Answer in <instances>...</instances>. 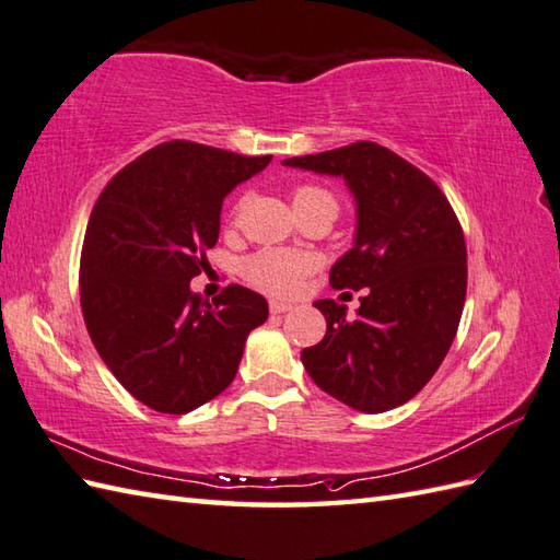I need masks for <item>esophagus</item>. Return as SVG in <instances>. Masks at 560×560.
<instances>
[{
  "mask_svg": "<svg viewBox=\"0 0 560 560\" xmlns=\"http://www.w3.org/2000/svg\"><path fill=\"white\" fill-rule=\"evenodd\" d=\"M269 311H271L273 315L289 313V311H293V303H287V301H277V299H271V301H269Z\"/></svg>",
  "mask_w": 560,
  "mask_h": 560,
  "instance_id": "esophagus-1",
  "label": "esophagus"
}]
</instances>
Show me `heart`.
<instances>
[{"label":"heart","instance_id":"b5f03b06","mask_svg":"<svg viewBox=\"0 0 560 560\" xmlns=\"http://www.w3.org/2000/svg\"><path fill=\"white\" fill-rule=\"evenodd\" d=\"M307 199H329L331 205H335V199H331V195L325 192L323 187L303 185L295 189L293 205ZM237 209H241V205H235L233 217H237ZM311 271H313V257H307L303 253H293V249H261V253L253 255L243 265L245 279L253 283L255 289L273 293V295L295 293Z\"/></svg>","mask_w":560,"mask_h":560}]
</instances>
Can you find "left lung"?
Segmentation results:
<instances>
[{
	"instance_id": "8db88e82",
	"label": "left lung",
	"mask_w": 560,
	"mask_h": 560,
	"mask_svg": "<svg viewBox=\"0 0 560 560\" xmlns=\"http://www.w3.org/2000/svg\"><path fill=\"white\" fill-rule=\"evenodd\" d=\"M283 165L347 180L355 199L353 247L329 269L337 291H361V307L331 299L315 307L325 339L303 349L307 375L355 411L380 413L419 395L447 355L467 295V245L440 187L375 141L287 159Z\"/></svg>"
}]
</instances>
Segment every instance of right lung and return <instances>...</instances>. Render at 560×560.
Here are the masks:
<instances>
[{"mask_svg":"<svg viewBox=\"0 0 560 560\" xmlns=\"http://www.w3.org/2000/svg\"><path fill=\"white\" fill-rule=\"evenodd\" d=\"M271 156L165 141L105 185L81 249L83 323L120 385L161 413H187L233 383L259 293L231 283L217 303L192 293L217 245L221 205Z\"/></svg>","mask_w":560,"mask_h":560,"instance_id":"1","label":"right lung"}]
</instances>
